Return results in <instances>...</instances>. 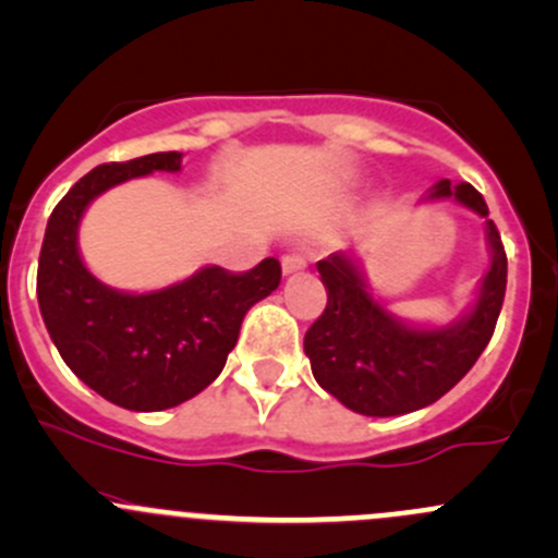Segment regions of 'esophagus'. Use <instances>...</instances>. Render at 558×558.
Wrapping results in <instances>:
<instances>
[{"instance_id":"1","label":"esophagus","mask_w":558,"mask_h":558,"mask_svg":"<svg viewBox=\"0 0 558 558\" xmlns=\"http://www.w3.org/2000/svg\"><path fill=\"white\" fill-rule=\"evenodd\" d=\"M311 253L307 251H291V253H286L283 256V272L286 275H294V272H300V269H305L307 264H311Z\"/></svg>"}]
</instances>
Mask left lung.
<instances>
[{
	"label": "left lung",
	"mask_w": 558,
	"mask_h": 558,
	"mask_svg": "<svg viewBox=\"0 0 558 558\" xmlns=\"http://www.w3.org/2000/svg\"><path fill=\"white\" fill-rule=\"evenodd\" d=\"M426 202L453 199L486 218L492 267L472 307L448 326H413L391 315L369 294L351 253H331L315 267L326 286V307L307 329L305 353L313 378L348 410L375 418L404 415L437 402L464 378L486 351L502 311L508 256L486 199L470 183L440 180Z\"/></svg>",
	"instance_id": "8db88e82"
}]
</instances>
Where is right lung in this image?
Instances as JSON below:
<instances>
[{"mask_svg":"<svg viewBox=\"0 0 558 558\" xmlns=\"http://www.w3.org/2000/svg\"><path fill=\"white\" fill-rule=\"evenodd\" d=\"M183 154L140 156L83 174L50 213L37 267L45 329L66 367L118 408L154 413L205 391L221 375L245 313L280 283V262L247 272L202 267L148 294H129L94 278L77 251L86 207L123 180L180 172Z\"/></svg>","mask_w":558,"mask_h":558,"instance_id":"right-lung-1","label":"right lung"}]
</instances>
